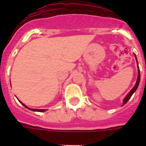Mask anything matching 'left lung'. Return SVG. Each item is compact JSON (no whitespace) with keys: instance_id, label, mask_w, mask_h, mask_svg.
Listing matches in <instances>:
<instances>
[{"instance_id":"obj_1","label":"left lung","mask_w":146,"mask_h":146,"mask_svg":"<svg viewBox=\"0 0 146 146\" xmlns=\"http://www.w3.org/2000/svg\"><path fill=\"white\" fill-rule=\"evenodd\" d=\"M135 55V57H136V63H137V68H138V76H137V80H136V84H135V86H133V88L129 91V92L128 94H127V96H126V97L124 98V99H123V104L122 106H123L126 103H127L128 101L129 100V98H131V96H133V94L136 91V89H137V88H138L139 86V81H140V71H139V64H138V61H137V58H136V54Z\"/></svg>"}]
</instances>
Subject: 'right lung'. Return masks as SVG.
Wrapping results in <instances>:
<instances>
[{"label":"right lung","mask_w":146,"mask_h":146,"mask_svg":"<svg viewBox=\"0 0 146 146\" xmlns=\"http://www.w3.org/2000/svg\"><path fill=\"white\" fill-rule=\"evenodd\" d=\"M19 102H20V103H21V104H23V106L25 107V108H26L29 109V110H31V111H38V112H44V111H46V109H33V108H28V107L26 106V105H25V104H24L23 103H22V102H20V101H19Z\"/></svg>","instance_id":"add662e5"}]
</instances>
